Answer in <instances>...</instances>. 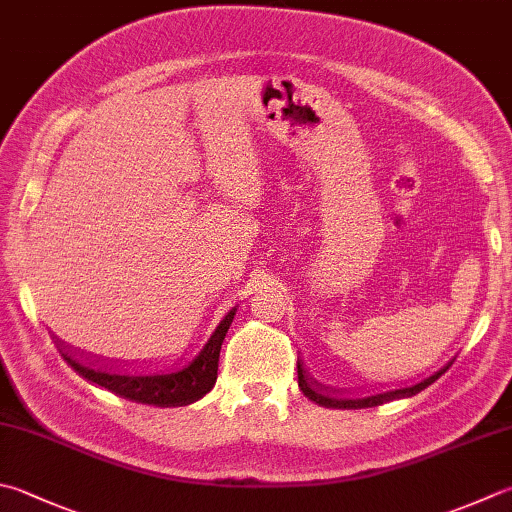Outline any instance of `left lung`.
Listing matches in <instances>:
<instances>
[{
	"mask_svg": "<svg viewBox=\"0 0 512 512\" xmlns=\"http://www.w3.org/2000/svg\"><path fill=\"white\" fill-rule=\"evenodd\" d=\"M298 368V388L303 390V394L310 401L318 403V406H325V408H345V410H356V408H372V406H381L385 401H392V399H399V397H410V394H417L423 388H428L430 383H435L443 372H437L428 376V379H423L414 385H408V388H399V390H383V392H372V394H365V397H336L334 392H327L323 385H318L316 381H312L310 372L305 370L303 361L296 363Z\"/></svg>",
	"mask_w": 512,
	"mask_h": 512,
	"instance_id": "8db88e82",
	"label": "left lung"
}]
</instances>
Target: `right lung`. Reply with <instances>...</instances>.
<instances>
[{
	"mask_svg": "<svg viewBox=\"0 0 512 512\" xmlns=\"http://www.w3.org/2000/svg\"><path fill=\"white\" fill-rule=\"evenodd\" d=\"M236 307L229 310L227 316L220 321L216 332L209 336V341L202 347L200 354L194 361L178 372L167 374H124V372H106L98 368H89L73 356L62 354L64 361L71 368L82 374L86 381L98 383L102 388L111 390L120 397L136 401V403H149V406H187L191 401H198L202 394H207L214 388L218 376V356L220 345L225 341V334L229 330L231 321H234Z\"/></svg>",
	"mask_w": 512,
	"mask_h": 512,
	"instance_id": "obj_1",
	"label": "right lung"
}]
</instances>
